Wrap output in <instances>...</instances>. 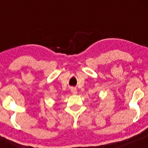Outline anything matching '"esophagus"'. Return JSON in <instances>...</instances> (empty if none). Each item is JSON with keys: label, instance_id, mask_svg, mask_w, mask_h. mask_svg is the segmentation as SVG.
<instances>
[{"label": "esophagus", "instance_id": "1", "mask_svg": "<svg viewBox=\"0 0 148 148\" xmlns=\"http://www.w3.org/2000/svg\"><path fill=\"white\" fill-rule=\"evenodd\" d=\"M71 92H72L73 94H76V93H77V90H76L75 88H72V89H71Z\"/></svg>", "mask_w": 148, "mask_h": 148}]
</instances>
